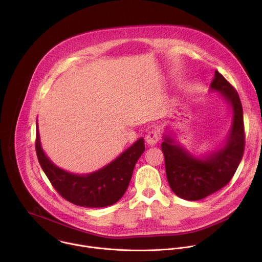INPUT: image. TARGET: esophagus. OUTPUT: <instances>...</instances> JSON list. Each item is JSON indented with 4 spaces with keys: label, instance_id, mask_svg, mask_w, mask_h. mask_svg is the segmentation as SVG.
<instances>
[{
    "label": "esophagus",
    "instance_id": "esophagus-1",
    "mask_svg": "<svg viewBox=\"0 0 262 262\" xmlns=\"http://www.w3.org/2000/svg\"><path fill=\"white\" fill-rule=\"evenodd\" d=\"M145 140H146V143H147L148 145L155 146V145L159 142L160 136H159V134H158L156 130H151V132H149V133L147 134Z\"/></svg>",
    "mask_w": 262,
    "mask_h": 262
}]
</instances>
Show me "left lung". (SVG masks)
I'll use <instances>...</instances> for the list:
<instances>
[{
	"mask_svg": "<svg viewBox=\"0 0 262 262\" xmlns=\"http://www.w3.org/2000/svg\"><path fill=\"white\" fill-rule=\"evenodd\" d=\"M209 91L221 94L231 111L230 129L217 149L196 156L168 133L163 136L162 150L169 185L175 195L189 201L203 199L225 186L233 177L245 150L243 106L236 90L215 70Z\"/></svg>",
	"mask_w": 262,
	"mask_h": 262,
	"instance_id": "left-lung-1",
	"label": "left lung"
}]
</instances>
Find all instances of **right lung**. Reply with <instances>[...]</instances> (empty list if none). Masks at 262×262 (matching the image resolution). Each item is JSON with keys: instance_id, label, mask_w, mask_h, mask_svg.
<instances>
[{"instance_id": "right-lung-1", "label": "right lung", "mask_w": 262, "mask_h": 262, "mask_svg": "<svg viewBox=\"0 0 262 262\" xmlns=\"http://www.w3.org/2000/svg\"><path fill=\"white\" fill-rule=\"evenodd\" d=\"M35 148L43 172L64 199L79 206L98 208L116 203L124 195L145 144L140 138L115 160L88 174L70 173L48 158L41 146L37 120Z\"/></svg>"}]
</instances>
